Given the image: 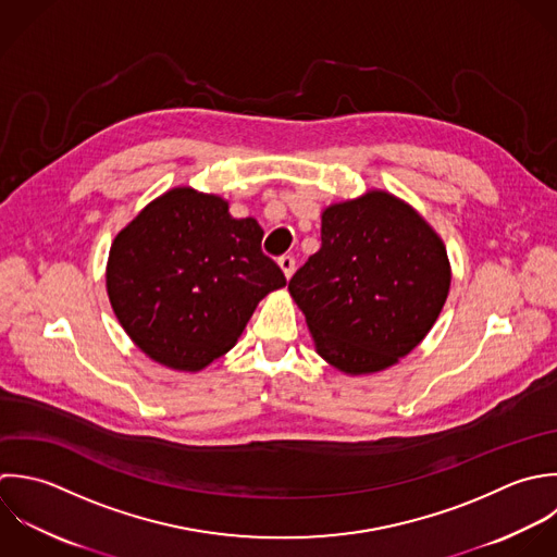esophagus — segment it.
Here are the masks:
<instances>
[{
  "label": "esophagus",
  "instance_id": "obj_1",
  "mask_svg": "<svg viewBox=\"0 0 557 557\" xmlns=\"http://www.w3.org/2000/svg\"><path fill=\"white\" fill-rule=\"evenodd\" d=\"M280 267H282L284 275H286V277H290V275L295 273V258H293L290 253H284V256L280 258Z\"/></svg>",
  "mask_w": 557,
  "mask_h": 557
}]
</instances>
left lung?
Masks as SVG:
<instances>
[{
    "label": "left lung",
    "mask_w": 557,
    "mask_h": 557,
    "mask_svg": "<svg viewBox=\"0 0 557 557\" xmlns=\"http://www.w3.org/2000/svg\"><path fill=\"white\" fill-rule=\"evenodd\" d=\"M447 249L404 201L373 190L323 212L321 249L288 282L317 351L336 369L375 373L408 356L449 293Z\"/></svg>",
    "instance_id": "1"
}]
</instances>
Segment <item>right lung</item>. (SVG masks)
<instances>
[{"instance_id": "add662e5", "label": "right lung", "mask_w": 557, "mask_h": 557, "mask_svg": "<svg viewBox=\"0 0 557 557\" xmlns=\"http://www.w3.org/2000/svg\"><path fill=\"white\" fill-rule=\"evenodd\" d=\"M256 219L173 188L112 243L108 297L127 336L156 362L199 371L230 351L258 301L286 284Z\"/></svg>"}]
</instances>
